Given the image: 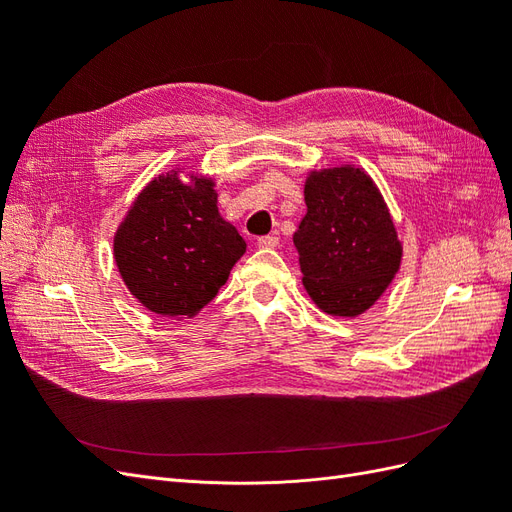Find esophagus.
<instances>
[{
    "mask_svg": "<svg viewBox=\"0 0 512 512\" xmlns=\"http://www.w3.org/2000/svg\"><path fill=\"white\" fill-rule=\"evenodd\" d=\"M280 245V237L267 235V237H258V247H265V250H271V247Z\"/></svg>",
    "mask_w": 512,
    "mask_h": 512,
    "instance_id": "obj_1",
    "label": "esophagus"
}]
</instances>
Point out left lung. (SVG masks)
Returning a JSON list of instances; mask_svg holds the SVG:
<instances>
[{
    "label": "left lung",
    "instance_id": "left-lung-1",
    "mask_svg": "<svg viewBox=\"0 0 512 512\" xmlns=\"http://www.w3.org/2000/svg\"><path fill=\"white\" fill-rule=\"evenodd\" d=\"M305 205L292 241L307 294L327 314H363L389 288L401 262L382 194L361 168H324L307 177Z\"/></svg>",
    "mask_w": 512,
    "mask_h": 512
}]
</instances>
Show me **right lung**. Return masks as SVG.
Listing matches in <instances>:
<instances>
[{
	"label": "right lung",
	"mask_w": 512,
	"mask_h": 512,
	"mask_svg": "<svg viewBox=\"0 0 512 512\" xmlns=\"http://www.w3.org/2000/svg\"><path fill=\"white\" fill-rule=\"evenodd\" d=\"M113 247L128 290L149 312L170 318L196 316L245 254L243 237L218 211L213 181L183 183L179 170L138 194Z\"/></svg>",
	"instance_id": "1"
}]
</instances>
